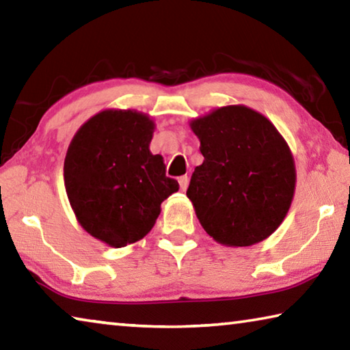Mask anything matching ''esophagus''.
I'll list each match as a JSON object with an SVG mask.
<instances>
[{
  "instance_id": "1",
  "label": "esophagus",
  "mask_w": 350,
  "mask_h": 350,
  "mask_svg": "<svg viewBox=\"0 0 350 350\" xmlns=\"http://www.w3.org/2000/svg\"><path fill=\"white\" fill-rule=\"evenodd\" d=\"M188 183H189L188 176H180V177H179V185H180L182 191H185V189L188 188Z\"/></svg>"
}]
</instances>
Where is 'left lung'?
Instances as JSON below:
<instances>
[{
  "label": "left lung",
  "instance_id": "obj_1",
  "mask_svg": "<svg viewBox=\"0 0 350 350\" xmlns=\"http://www.w3.org/2000/svg\"><path fill=\"white\" fill-rule=\"evenodd\" d=\"M189 126L204 156L187 189L200 225L228 247L267 239L286 217L295 193L287 142L269 118L244 105L222 106Z\"/></svg>",
  "mask_w": 350,
  "mask_h": 350
}]
</instances>
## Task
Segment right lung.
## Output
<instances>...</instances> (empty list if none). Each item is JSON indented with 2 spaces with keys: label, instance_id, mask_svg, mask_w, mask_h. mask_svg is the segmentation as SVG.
Instances as JSON below:
<instances>
[{
  "label": "right lung",
  "instance_id": "right-lung-1",
  "mask_svg": "<svg viewBox=\"0 0 350 350\" xmlns=\"http://www.w3.org/2000/svg\"><path fill=\"white\" fill-rule=\"evenodd\" d=\"M154 122L131 109H106L83 123L64 159V187L83 228L120 248L150 233L161 204L179 189L150 144Z\"/></svg>",
  "mask_w": 350,
  "mask_h": 350
}]
</instances>
